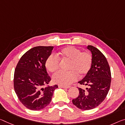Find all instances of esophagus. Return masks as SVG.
Listing matches in <instances>:
<instances>
[{
    "instance_id": "1",
    "label": "esophagus",
    "mask_w": 125,
    "mask_h": 125,
    "mask_svg": "<svg viewBox=\"0 0 125 125\" xmlns=\"http://www.w3.org/2000/svg\"><path fill=\"white\" fill-rule=\"evenodd\" d=\"M58 87L59 88H70V86H62V85H58Z\"/></svg>"
}]
</instances>
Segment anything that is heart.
Wrapping results in <instances>:
<instances>
[{"label": "heart", "mask_w": 125, "mask_h": 125, "mask_svg": "<svg viewBox=\"0 0 125 125\" xmlns=\"http://www.w3.org/2000/svg\"><path fill=\"white\" fill-rule=\"evenodd\" d=\"M57 55L51 54L45 61L46 69L50 72H54L58 70L59 59L69 61L68 72L59 71L53 76V81L55 83L67 86L77 80L79 75L83 77L90 70L92 58L90 53L81 52L78 48L69 46L62 49Z\"/></svg>", "instance_id": "obj_1"}]
</instances>
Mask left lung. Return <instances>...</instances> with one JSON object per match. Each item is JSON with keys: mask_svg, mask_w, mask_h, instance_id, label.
<instances>
[{"mask_svg": "<svg viewBox=\"0 0 125 125\" xmlns=\"http://www.w3.org/2000/svg\"><path fill=\"white\" fill-rule=\"evenodd\" d=\"M87 49L92 53V66L86 76L78 82L87 88H78V96L72 100L74 105L83 110L96 108L104 101L111 81L110 68L105 56L92 45H88Z\"/></svg>", "mask_w": 125, "mask_h": 125, "instance_id": "1", "label": "left lung"}]
</instances>
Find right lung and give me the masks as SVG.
Wrapping results in <instances>:
<instances>
[{"mask_svg":"<svg viewBox=\"0 0 125 125\" xmlns=\"http://www.w3.org/2000/svg\"><path fill=\"white\" fill-rule=\"evenodd\" d=\"M53 49L52 46L31 48L22 55L15 69L14 91L21 104L31 110H40L48 106L58 88L57 84L44 87L51 80L45 63Z\"/></svg>","mask_w":125,"mask_h":125,"instance_id":"obj_1","label":"right lung"}]
</instances>
